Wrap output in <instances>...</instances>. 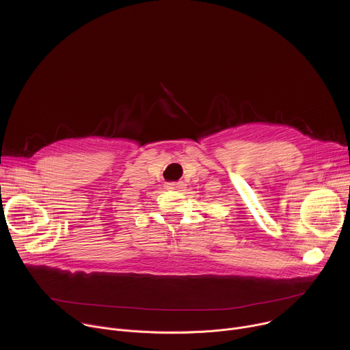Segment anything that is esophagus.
<instances>
[{
	"label": "esophagus",
	"mask_w": 350,
	"mask_h": 350,
	"mask_svg": "<svg viewBox=\"0 0 350 350\" xmlns=\"http://www.w3.org/2000/svg\"><path fill=\"white\" fill-rule=\"evenodd\" d=\"M166 188L170 191H183L185 188V184L183 181H177V183H167Z\"/></svg>",
	"instance_id": "obj_1"
}]
</instances>
